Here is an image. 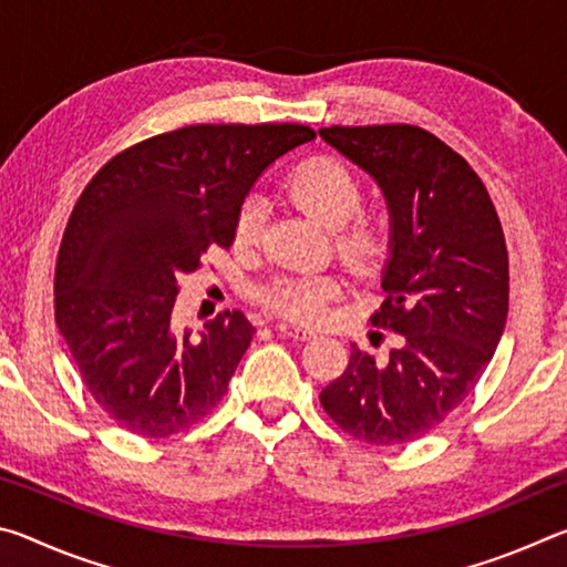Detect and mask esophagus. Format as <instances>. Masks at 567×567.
<instances>
[{
    "mask_svg": "<svg viewBox=\"0 0 567 567\" xmlns=\"http://www.w3.org/2000/svg\"><path fill=\"white\" fill-rule=\"evenodd\" d=\"M275 330L280 332V334H285V338H292V340H300V342L315 338L312 330L300 328V324H292V322H277Z\"/></svg>",
    "mask_w": 567,
    "mask_h": 567,
    "instance_id": "34e87169",
    "label": "esophagus"
}]
</instances>
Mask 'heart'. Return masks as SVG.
I'll return each instance as SVG.
<instances>
[{
    "label": "heart",
    "mask_w": 567,
    "mask_h": 567,
    "mask_svg": "<svg viewBox=\"0 0 567 567\" xmlns=\"http://www.w3.org/2000/svg\"><path fill=\"white\" fill-rule=\"evenodd\" d=\"M292 203L322 227L334 229V249L352 270H372L388 252V227L378 217H354L360 213L364 189L360 177L340 159L318 157L297 167L287 179ZM265 207L249 197L235 219L237 245H255L262 233ZM340 292L334 275L307 272L277 277L260 290V302L282 318L315 322Z\"/></svg>",
    "instance_id": "heart-1"
}]
</instances>
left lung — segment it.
Returning a JSON list of instances; mask_svg holds the SVG:
<instances>
[{
    "label": "left lung",
    "mask_w": 567,
    "mask_h": 567,
    "mask_svg": "<svg viewBox=\"0 0 567 567\" xmlns=\"http://www.w3.org/2000/svg\"><path fill=\"white\" fill-rule=\"evenodd\" d=\"M320 137L378 182L390 213L385 302L372 324L400 334L350 362L320 392L328 415L370 445L435 430L493 360L507 320V247L483 179L443 140L412 124L324 127Z\"/></svg>",
    "instance_id": "left-lung-1"
}]
</instances>
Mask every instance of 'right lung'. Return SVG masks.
<instances>
[{"label":"right lung","mask_w":567,"mask_h":567,"mask_svg":"<svg viewBox=\"0 0 567 567\" xmlns=\"http://www.w3.org/2000/svg\"><path fill=\"white\" fill-rule=\"evenodd\" d=\"M310 140L302 124H192L120 152L84 187L56 257L54 320L124 430L169 437L223 400L255 328L225 310L199 334L177 330V280L233 245L257 177Z\"/></svg>","instance_id":"obj_1"}]
</instances>
